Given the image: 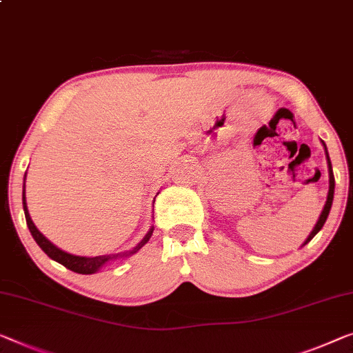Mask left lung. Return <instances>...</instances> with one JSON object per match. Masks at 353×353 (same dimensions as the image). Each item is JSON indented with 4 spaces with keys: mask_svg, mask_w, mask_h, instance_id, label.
Instances as JSON below:
<instances>
[{
    "mask_svg": "<svg viewBox=\"0 0 353 353\" xmlns=\"http://www.w3.org/2000/svg\"><path fill=\"white\" fill-rule=\"evenodd\" d=\"M323 143V141H322ZM325 145V143H323ZM325 154H327V160H328V172H330V190H328V198H327V203H325V208L322 210V214H320V217L317 220V225H315L312 233L309 234V238L304 241L303 245H306L309 241H311L315 234L319 233L320 230H322V227L325 225V222H327L328 219V214H330V209H331V204H333V196H334V174H333V168H331V161H330V155H328V150H327V145H325Z\"/></svg>",
    "mask_w": 353,
    "mask_h": 353,
    "instance_id": "obj_1",
    "label": "left lung"
}]
</instances>
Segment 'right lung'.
<instances>
[{
    "label": "right lung",
    "mask_w": 353,
    "mask_h": 353,
    "mask_svg": "<svg viewBox=\"0 0 353 353\" xmlns=\"http://www.w3.org/2000/svg\"><path fill=\"white\" fill-rule=\"evenodd\" d=\"M26 177V174H25ZM22 201H23V210H25V219H26V225H28L30 228V233L31 236H33L36 243H38V245L41 247L42 250L46 252L47 255L50 256L52 260L59 261L60 265H63L65 268H68V270L74 271V272H79V274H93V272H97L99 268H101L103 265H106L108 261L117 259V255H101V256H92V259H88V256H77V255H71V254H66V252L60 250L59 247H55L54 244L50 243L49 239L44 238V234H41V231L34 227L33 220H31L30 214H28V208H26V199H25V188H23V194H22ZM152 233H154V228H152L149 233L145 234V238L141 241V243L138 244V247H134L133 250H130V254H134L136 250H139L141 247H143L147 241L150 239ZM125 255V254H122Z\"/></svg>",
    "instance_id": "add662e5"
}]
</instances>
